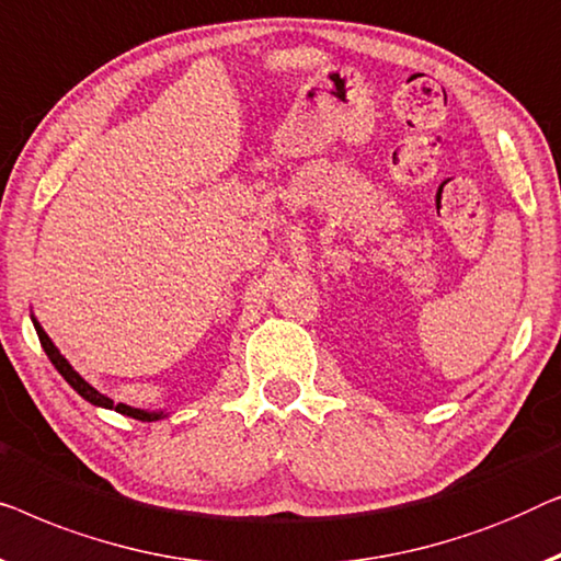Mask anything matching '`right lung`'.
<instances>
[{
    "label": "right lung",
    "instance_id": "1",
    "mask_svg": "<svg viewBox=\"0 0 561 561\" xmlns=\"http://www.w3.org/2000/svg\"><path fill=\"white\" fill-rule=\"evenodd\" d=\"M30 318H33V325H35V333H37V337H41V345H43V351L47 353V358H50V363L55 368H58V374L66 378V381L73 386V391H78L81 393V397L89 401V404H93V407H99V409H116V412L119 414H124V416H131V420H139V422H157V420H162V416H168L162 412H149V409H134V407H126V404H114L112 399L108 397H104V393L101 391H96L93 389V386L85 381V378L78 374V370L70 366L68 363V358L62 356V353L58 351V345H55L53 341H50V335L45 333L43 330V325L41 322H37V318L35 314H30Z\"/></svg>",
    "mask_w": 561,
    "mask_h": 561
}]
</instances>
